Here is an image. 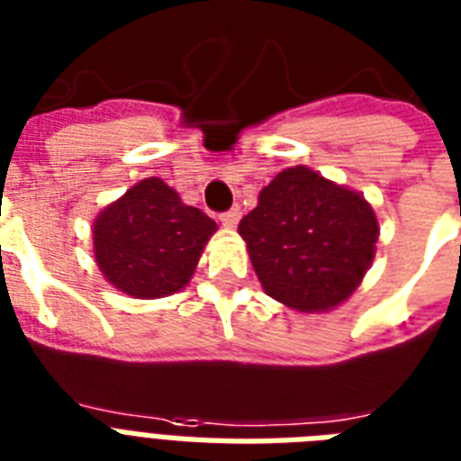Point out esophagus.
<instances>
[{"label": "esophagus", "mask_w": 461, "mask_h": 461, "mask_svg": "<svg viewBox=\"0 0 461 461\" xmlns=\"http://www.w3.org/2000/svg\"><path fill=\"white\" fill-rule=\"evenodd\" d=\"M239 220H241V210H239V208H231V210H227V212H222V215H220V222H222L224 227H237Z\"/></svg>", "instance_id": "esophagus-1"}]
</instances>
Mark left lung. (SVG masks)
I'll return each mask as SVG.
<instances>
[{
	"label": "left lung",
	"mask_w": 461,
	"mask_h": 461,
	"mask_svg": "<svg viewBox=\"0 0 461 461\" xmlns=\"http://www.w3.org/2000/svg\"><path fill=\"white\" fill-rule=\"evenodd\" d=\"M378 231L364 195L303 165L277 174L239 222L266 294L303 313L349 299L371 267Z\"/></svg>",
	"instance_id": "left-lung-1"
}]
</instances>
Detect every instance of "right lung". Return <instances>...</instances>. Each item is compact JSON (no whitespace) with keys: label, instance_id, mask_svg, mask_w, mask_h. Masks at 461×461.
Instances as JSON below:
<instances>
[{"label":"right lung","instance_id":"1","mask_svg":"<svg viewBox=\"0 0 461 461\" xmlns=\"http://www.w3.org/2000/svg\"><path fill=\"white\" fill-rule=\"evenodd\" d=\"M215 230L203 210L181 203L174 188L150 176L97 215L95 263L124 294L169 296L186 287Z\"/></svg>","mask_w":461,"mask_h":461}]
</instances>
